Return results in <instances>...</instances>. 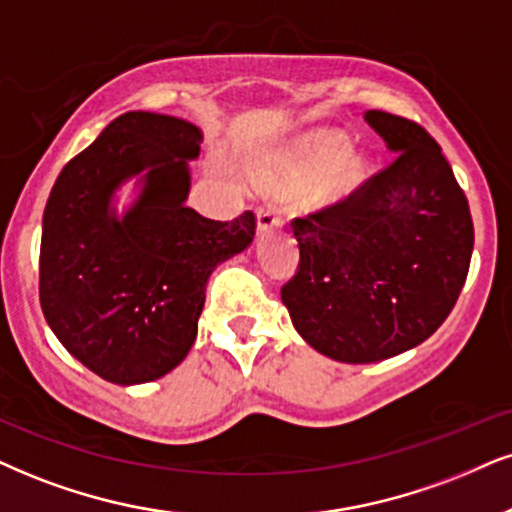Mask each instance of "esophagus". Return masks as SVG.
Instances as JSON below:
<instances>
[{"instance_id":"1","label":"esophagus","mask_w":512,"mask_h":512,"mask_svg":"<svg viewBox=\"0 0 512 512\" xmlns=\"http://www.w3.org/2000/svg\"><path fill=\"white\" fill-rule=\"evenodd\" d=\"M256 220H258V232H270V230H275V227H280L282 223H285V220H282L280 208H277L275 204L258 208Z\"/></svg>"}]
</instances>
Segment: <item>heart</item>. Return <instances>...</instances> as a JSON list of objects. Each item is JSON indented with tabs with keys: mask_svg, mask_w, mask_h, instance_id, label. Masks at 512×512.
<instances>
[{
	"mask_svg": "<svg viewBox=\"0 0 512 512\" xmlns=\"http://www.w3.org/2000/svg\"><path fill=\"white\" fill-rule=\"evenodd\" d=\"M349 149H351V144L344 135H339V132H330V135H323L315 140L311 156H313V161H318V163H337V161L346 159Z\"/></svg>",
	"mask_w": 512,
	"mask_h": 512,
	"instance_id": "obj_1",
	"label": "heart"
}]
</instances>
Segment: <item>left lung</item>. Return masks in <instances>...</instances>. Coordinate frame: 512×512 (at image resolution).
Segmentation results:
<instances>
[{"label":"left lung","instance_id":"1","mask_svg":"<svg viewBox=\"0 0 512 512\" xmlns=\"http://www.w3.org/2000/svg\"><path fill=\"white\" fill-rule=\"evenodd\" d=\"M365 121L394 159L346 199L292 220L299 268L282 287L296 332L342 363L384 361L437 332L475 244L468 199L430 132L387 111Z\"/></svg>","mask_w":512,"mask_h":512}]
</instances>
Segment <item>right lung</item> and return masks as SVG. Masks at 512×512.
<instances>
[{
  "label": "right lung",
  "instance_id": "obj_1",
  "mask_svg": "<svg viewBox=\"0 0 512 512\" xmlns=\"http://www.w3.org/2000/svg\"><path fill=\"white\" fill-rule=\"evenodd\" d=\"M201 130L128 111L63 166L42 218L40 304L78 361L113 384L159 380L197 339L206 282L251 244L256 218H204L185 206ZM138 175L121 219L115 189Z\"/></svg>",
  "mask_w": 512,
  "mask_h": 512
}]
</instances>
